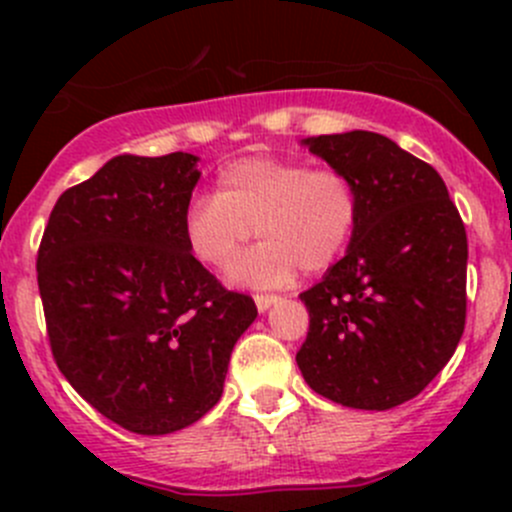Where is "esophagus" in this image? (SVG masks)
Masks as SVG:
<instances>
[{
    "label": "esophagus",
    "mask_w": 512,
    "mask_h": 512,
    "mask_svg": "<svg viewBox=\"0 0 512 512\" xmlns=\"http://www.w3.org/2000/svg\"><path fill=\"white\" fill-rule=\"evenodd\" d=\"M277 302H280V297H277V294H255L257 312H267V309Z\"/></svg>",
    "instance_id": "obj_1"
}]
</instances>
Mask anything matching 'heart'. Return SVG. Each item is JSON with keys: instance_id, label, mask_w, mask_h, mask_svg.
Segmentation results:
<instances>
[{"instance_id": "b5f03b06", "label": "heart", "mask_w": 512, "mask_h": 512, "mask_svg": "<svg viewBox=\"0 0 512 512\" xmlns=\"http://www.w3.org/2000/svg\"><path fill=\"white\" fill-rule=\"evenodd\" d=\"M359 220L352 180L334 168H307L302 160L252 156L227 163L215 195H198L183 215L190 255L225 267L255 230L265 237L227 272L247 287H282L297 272H322L347 250Z\"/></svg>"}]
</instances>
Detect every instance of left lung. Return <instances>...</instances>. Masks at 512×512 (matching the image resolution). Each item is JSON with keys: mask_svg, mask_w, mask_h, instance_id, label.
<instances>
[{"mask_svg": "<svg viewBox=\"0 0 512 512\" xmlns=\"http://www.w3.org/2000/svg\"><path fill=\"white\" fill-rule=\"evenodd\" d=\"M347 175L359 220L347 252L299 294L309 332L297 366L309 389L386 411L421 394L466 327V227L441 175L371 131L302 138Z\"/></svg>", "mask_w": 512, "mask_h": 512, "instance_id": "8db88e82", "label": "left lung"}]
</instances>
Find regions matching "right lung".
Wrapping results in <instances>:
<instances>
[{
    "label": "right lung",
    "instance_id": "add662e5",
    "mask_svg": "<svg viewBox=\"0 0 512 512\" xmlns=\"http://www.w3.org/2000/svg\"><path fill=\"white\" fill-rule=\"evenodd\" d=\"M198 160L111 158L56 200L36 260L61 374L141 436L180 431L218 404L232 347L257 317L185 245Z\"/></svg>",
    "mask_w": 512,
    "mask_h": 512
}]
</instances>
